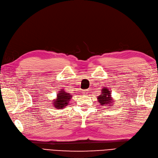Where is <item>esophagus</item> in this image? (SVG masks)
Segmentation results:
<instances>
[{"label":"esophagus","instance_id":"obj_1","mask_svg":"<svg viewBox=\"0 0 158 158\" xmlns=\"http://www.w3.org/2000/svg\"><path fill=\"white\" fill-rule=\"evenodd\" d=\"M88 94V90H83V95H87Z\"/></svg>","mask_w":158,"mask_h":158}]
</instances>
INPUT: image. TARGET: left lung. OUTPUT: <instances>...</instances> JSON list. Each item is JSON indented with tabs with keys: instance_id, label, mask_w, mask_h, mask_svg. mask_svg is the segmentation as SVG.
<instances>
[{
	"instance_id": "1",
	"label": "left lung",
	"mask_w": 158,
	"mask_h": 158,
	"mask_svg": "<svg viewBox=\"0 0 158 158\" xmlns=\"http://www.w3.org/2000/svg\"><path fill=\"white\" fill-rule=\"evenodd\" d=\"M98 99L100 105L103 106H113L111 91L109 90L106 87L103 88V89H102V94L98 96Z\"/></svg>"
}]
</instances>
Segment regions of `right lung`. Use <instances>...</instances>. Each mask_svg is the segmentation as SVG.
<instances>
[{
  "mask_svg": "<svg viewBox=\"0 0 158 158\" xmlns=\"http://www.w3.org/2000/svg\"><path fill=\"white\" fill-rule=\"evenodd\" d=\"M56 100L53 102V106L56 109H61L64 108L68 106L69 102L71 99L72 96L69 93H66L64 89H61L59 91V94H57V97H56Z\"/></svg>",
  "mask_w": 158,
  "mask_h": 158,
  "instance_id": "1",
  "label": "right lung"
}]
</instances>
